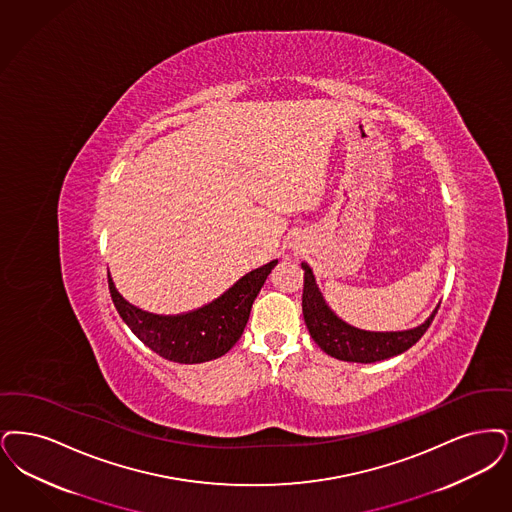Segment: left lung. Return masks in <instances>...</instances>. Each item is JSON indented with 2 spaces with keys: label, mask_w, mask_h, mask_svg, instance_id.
I'll use <instances>...</instances> for the list:
<instances>
[{
  "label": "left lung",
  "mask_w": 512,
  "mask_h": 512,
  "mask_svg": "<svg viewBox=\"0 0 512 512\" xmlns=\"http://www.w3.org/2000/svg\"><path fill=\"white\" fill-rule=\"evenodd\" d=\"M305 270V287H303V316L310 337L326 354L345 360V362H360L371 364L381 362L392 356H398L413 347L429 329L438 307L429 318L413 329L404 331H366L354 328L343 322L331 308L328 307L320 287L316 286V278L312 268L307 263H301Z\"/></svg>",
  "instance_id": "8db88e82"
}]
</instances>
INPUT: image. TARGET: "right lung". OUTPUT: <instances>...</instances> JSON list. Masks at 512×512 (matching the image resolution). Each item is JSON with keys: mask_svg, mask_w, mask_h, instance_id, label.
I'll list each match as a JSON object with an SVG mask.
<instances>
[{"mask_svg": "<svg viewBox=\"0 0 512 512\" xmlns=\"http://www.w3.org/2000/svg\"><path fill=\"white\" fill-rule=\"evenodd\" d=\"M270 261L242 276L221 297L204 307L164 316L133 307L120 295L108 272V289L123 322L165 360L179 364H202L226 354L242 337L255 297L259 295L272 268Z\"/></svg>", "mask_w": 512, "mask_h": 512, "instance_id": "add662e5", "label": "right lung"}]
</instances>
